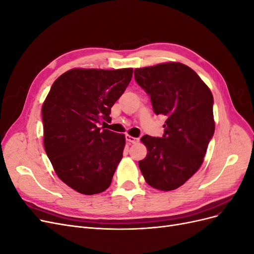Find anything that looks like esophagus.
Segmentation results:
<instances>
[{
    "label": "esophagus",
    "mask_w": 254,
    "mask_h": 254,
    "mask_svg": "<svg viewBox=\"0 0 254 254\" xmlns=\"http://www.w3.org/2000/svg\"><path fill=\"white\" fill-rule=\"evenodd\" d=\"M126 141L129 142V143H131V144H135V143L139 142V139H136V137H133V136L129 135V134H126Z\"/></svg>",
    "instance_id": "obj_1"
}]
</instances>
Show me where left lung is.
Listing matches in <instances>:
<instances>
[{"mask_svg": "<svg viewBox=\"0 0 254 254\" xmlns=\"http://www.w3.org/2000/svg\"><path fill=\"white\" fill-rule=\"evenodd\" d=\"M134 79L150 96L153 112L166 118L162 137L144 135L145 181L160 190L186 183L201 166L215 130L214 99L195 71L180 63L135 68Z\"/></svg>", "mask_w": 254, "mask_h": 254, "instance_id": "left-lung-1", "label": "left lung"}]
</instances>
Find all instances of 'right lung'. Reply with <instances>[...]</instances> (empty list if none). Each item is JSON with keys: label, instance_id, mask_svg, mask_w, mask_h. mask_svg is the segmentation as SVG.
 <instances>
[{"label": "right lung", "instance_id": "right-lung-1", "mask_svg": "<svg viewBox=\"0 0 254 254\" xmlns=\"http://www.w3.org/2000/svg\"><path fill=\"white\" fill-rule=\"evenodd\" d=\"M133 70L72 68L54 81L42 106L45 152L59 179L84 195L110 187L125 135L103 126Z\"/></svg>", "mask_w": 254, "mask_h": 254}]
</instances>
